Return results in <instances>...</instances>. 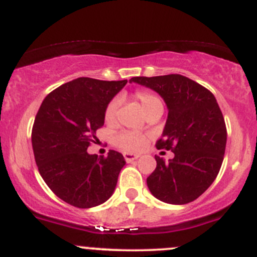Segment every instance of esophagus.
<instances>
[{
	"label": "esophagus",
	"instance_id": "34e87169",
	"mask_svg": "<svg viewBox=\"0 0 257 257\" xmlns=\"http://www.w3.org/2000/svg\"><path fill=\"white\" fill-rule=\"evenodd\" d=\"M139 157H141L139 154H132V153H125V154H124V159L126 160V163H132L133 160L138 159Z\"/></svg>",
	"mask_w": 257,
	"mask_h": 257
}]
</instances>
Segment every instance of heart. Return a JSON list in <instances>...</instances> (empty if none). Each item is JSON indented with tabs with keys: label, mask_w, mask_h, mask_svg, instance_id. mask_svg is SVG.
I'll return each instance as SVG.
<instances>
[{
	"label": "heart",
	"mask_w": 257,
	"mask_h": 257,
	"mask_svg": "<svg viewBox=\"0 0 257 257\" xmlns=\"http://www.w3.org/2000/svg\"><path fill=\"white\" fill-rule=\"evenodd\" d=\"M134 99L139 103L143 112L150 114L157 109H163V102L155 93L150 90H137L134 93ZM116 112H118V102L112 100L108 103L104 109V120L107 124H113L116 120ZM114 143L121 148L125 152H139L143 149L147 144V138L142 133L132 131L120 132L118 136L114 138Z\"/></svg>",
	"instance_id": "1"
}]
</instances>
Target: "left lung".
I'll return each instance as SVG.
<instances>
[{"label":"left lung","mask_w":257,"mask_h":257,"mask_svg":"<svg viewBox=\"0 0 257 257\" xmlns=\"http://www.w3.org/2000/svg\"><path fill=\"white\" fill-rule=\"evenodd\" d=\"M159 93L168 107V119L158 149L172 150L165 163L155 155L157 168L147 178L150 193L159 200L183 205L198 199L214 183L224 160L226 125L214 94L180 74L133 77Z\"/></svg>","instance_id":"left-lung-1"}]
</instances>
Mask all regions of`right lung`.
Returning <instances> with one entry per match:
<instances>
[{"label":"right lung","mask_w":257,"mask_h":257,"mask_svg":"<svg viewBox=\"0 0 257 257\" xmlns=\"http://www.w3.org/2000/svg\"><path fill=\"white\" fill-rule=\"evenodd\" d=\"M126 82L73 79L49 93L36 115L32 147L38 172L59 199L76 208L107 201L125 165L115 150L98 158L87 149L104 124L105 107Z\"/></svg>","instance_id":"right-lung-1"}]
</instances>
